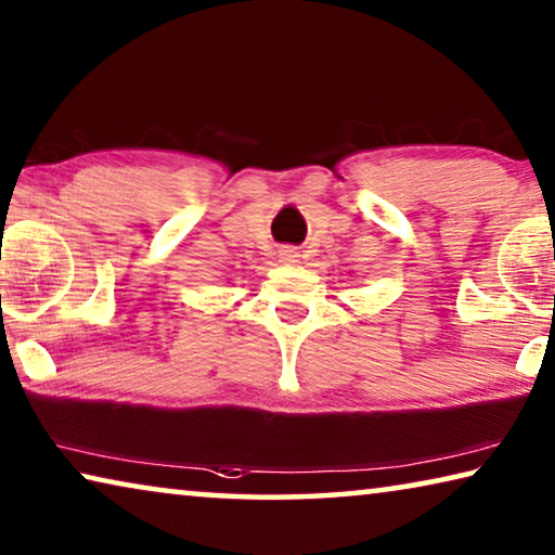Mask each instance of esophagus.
I'll return each instance as SVG.
<instances>
[{"mask_svg": "<svg viewBox=\"0 0 555 555\" xmlns=\"http://www.w3.org/2000/svg\"><path fill=\"white\" fill-rule=\"evenodd\" d=\"M280 255H283V262H289V266H293V262H297V253L295 250H283Z\"/></svg>", "mask_w": 555, "mask_h": 555, "instance_id": "34e87169", "label": "esophagus"}]
</instances>
